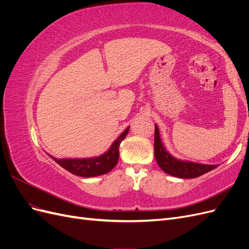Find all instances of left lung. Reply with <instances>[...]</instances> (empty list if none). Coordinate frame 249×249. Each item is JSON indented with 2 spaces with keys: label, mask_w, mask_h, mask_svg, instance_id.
Segmentation results:
<instances>
[{
  "label": "left lung",
  "mask_w": 249,
  "mask_h": 249,
  "mask_svg": "<svg viewBox=\"0 0 249 249\" xmlns=\"http://www.w3.org/2000/svg\"><path fill=\"white\" fill-rule=\"evenodd\" d=\"M155 158L158 165L163 171L173 177L182 178H197L203 173L209 172L217 167V165L198 164L193 162L180 161L173 158L166 149L164 148L160 133L157 124H155Z\"/></svg>",
  "instance_id": "left-lung-1"
}]
</instances>
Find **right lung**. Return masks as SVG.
Wrapping results in <instances>:
<instances>
[{
	"instance_id": "obj_1",
	"label": "right lung",
	"mask_w": 249,
	"mask_h": 249,
	"mask_svg": "<svg viewBox=\"0 0 249 249\" xmlns=\"http://www.w3.org/2000/svg\"><path fill=\"white\" fill-rule=\"evenodd\" d=\"M129 129L130 127H126V130L113 142L107 153L97 158H91V159H56L52 156L51 158L60 166L70 171L72 175L85 178L105 175V173L111 171L117 164L119 158V144L125 138Z\"/></svg>"
}]
</instances>
